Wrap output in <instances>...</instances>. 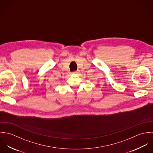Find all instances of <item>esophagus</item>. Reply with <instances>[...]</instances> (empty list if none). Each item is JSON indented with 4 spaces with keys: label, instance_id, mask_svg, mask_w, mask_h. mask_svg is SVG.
I'll use <instances>...</instances> for the list:
<instances>
[{
    "label": "esophagus",
    "instance_id": "1",
    "mask_svg": "<svg viewBox=\"0 0 153 153\" xmlns=\"http://www.w3.org/2000/svg\"><path fill=\"white\" fill-rule=\"evenodd\" d=\"M76 72H74V74H76Z\"/></svg>",
    "mask_w": 153,
    "mask_h": 153
}]
</instances>
